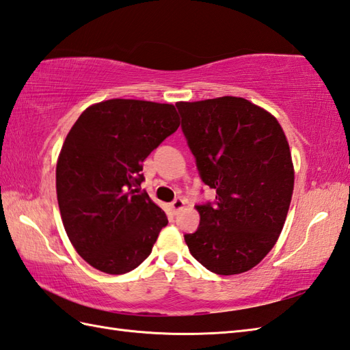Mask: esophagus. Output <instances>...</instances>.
Wrapping results in <instances>:
<instances>
[{
    "label": "esophagus",
    "mask_w": 350,
    "mask_h": 350,
    "mask_svg": "<svg viewBox=\"0 0 350 350\" xmlns=\"http://www.w3.org/2000/svg\"><path fill=\"white\" fill-rule=\"evenodd\" d=\"M183 206H185V200L180 197H177L174 198V202H171V209H173L174 213L179 212Z\"/></svg>",
    "instance_id": "esophagus-1"
}]
</instances>
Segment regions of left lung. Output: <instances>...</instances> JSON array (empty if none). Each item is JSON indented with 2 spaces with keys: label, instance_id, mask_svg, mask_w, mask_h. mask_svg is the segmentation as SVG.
Masks as SVG:
<instances>
[{
  "label": "left lung",
  "instance_id": "1",
  "mask_svg": "<svg viewBox=\"0 0 350 350\" xmlns=\"http://www.w3.org/2000/svg\"><path fill=\"white\" fill-rule=\"evenodd\" d=\"M176 107L200 177L217 191L213 203L196 206L200 226L185 242L213 273L247 272L273 248L287 217L295 183L287 138L277 118L243 98Z\"/></svg>",
  "mask_w": 350,
  "mask_h": 350
}]
</instances>
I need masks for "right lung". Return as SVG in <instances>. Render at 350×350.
<instances>
[{
  "label": "right lung",
  "instance_id": "obj_1",
  "mask_svg": "<svg viewBox=\"0 0 350 350\" xmlns=\"http://www.w3.org/2000/svg\"><path fill=\"white\" fill-rule=\"evenodd\" d=\"M179 124L170 103L109 99L72 126L57 161V200L73 248L96 269L120 275L150 256L168 219L139 192L141 171Z\"/></svg>",
  "mask_w": 350,
  "mask_h": 350
}]
</instances>
